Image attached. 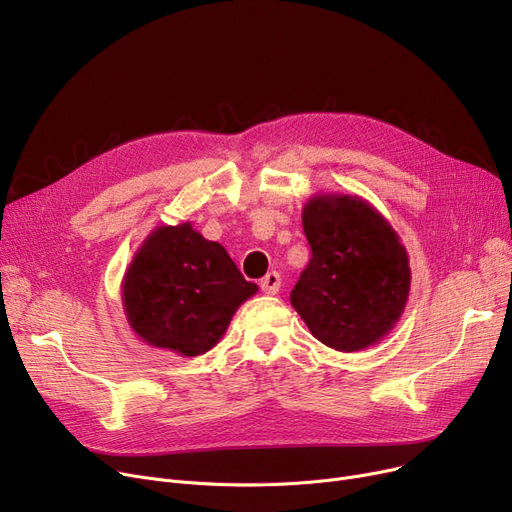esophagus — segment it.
I'll use <instances>...</instances> for the list:
<instances>
[{"mask_svg": "<svg viewBox=\"0 0 512 512\" xmlns=\"http://www.w3.org/2000/svg\"><path fill=\"white\" fill-rule=\"evenodd\" d=\"M259 286H261V290L265 294H276L280 290V286H282V278H280L278 272H270L265 278H261Z\"/></svg>", "mask_w": 512, "mask_h": 512, "instance_id": "obj_1", "label": "esophagus"}]
</instances>
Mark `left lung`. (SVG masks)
Returning <instances> with one entry per match:
<instances>
[{"label":"left lung","mask_w":512,"mask_h":512,"mask_svg":"<svg viewBox=\"0 0 512 512\" xmlns=\"http://www.w3.org/2000/svg\"><path fill=\"white\" fill-rule=\"evenodd\" d=\"M311 259L290 303L311 334L353 353L386 336L405 309L411 270L392 226L357 197H315L303 211Z\"/></svg>","instance_id":"1"}]
</instances>
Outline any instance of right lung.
Here are the masks:
<instances>
[{"instance_id": "1", "label": "right lung", "mask_w": 512, "mask_h": 512, "mask_svg": "<svg viewBox=\"0 0 512 512\" xmlns=\"http://www.w3.org/2000/svg\"><path fill=\"white\" fill-rule=\"evenodd\" d=\"M257 292L218 242L191 224L161 226L128 267L122 286L132 330L151 346L197 357L222 338L234 311Z\"/></svg>"}]
</instances>
